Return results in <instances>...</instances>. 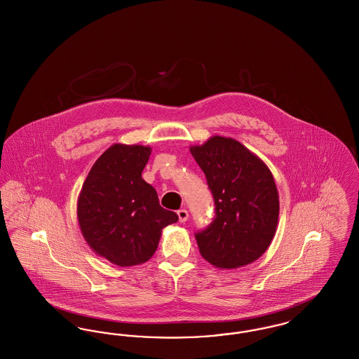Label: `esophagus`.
<instances>
[{
	"instance_id": "obj_1",
	"label": "esophagus",
	"mask_w": 359,
	"mask_h": 359,
	"mask_svg": "<svg viewBox=\"0 0 359 359\" xmlns=\"http://www.w3.org/2000/svg\"><path fill=\"white\" fill-rule=\"evenodd\" d=\"M177 217H179V222H186L188 219V211L186 208H182L177 211Z\"/></svg>"
}]
</instances>
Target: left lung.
<instances>
[{
    "label": "left lung",
    "mask_w": 359,
    "mask_h": 359,
    "mask_svg": "<svg viewBox=\"0 0 359 359\" xmlns=\"http://www.w3.org/2000/svg\"><path fill=\"white\" fill-rule=\"evenodd\" d=\"M189 152L205 172L215 202V218L195 234L205 261L237 269L262 256L278 223V192L268 165L230 137H210Z\"/></svg>",
    "instance_id": "left-lung-1"
}]
</instances>
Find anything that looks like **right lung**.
Listing matches in <instances>:
<instances>
[{
  "mask_svg": "<svg viewBox=\"0 0 359 359\" xmlns=\"http://www.w3.org/2000/svg\"><path fill=\"white\" fill-rule=\"evenodd\" d=\"M151 152L144 145H111L91 167L78 196V222L87 245L123 268L147 262L161 230L179 219L141 177Z\"/></svg>",
  "mask_w": 359,
  "mask_h": 359,
  "instance_id": "obj_1",
  "label": "right lung"
}]
</instances>
